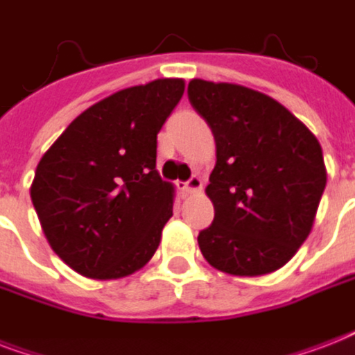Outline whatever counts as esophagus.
Returning a JSON list of instances; mask_svg holds the SVG:
<instances>
[{"label":"esophagus","instance_id":"34e87169","mask_svg":"<svg viewBox=\"0 0 355 355\" xmlns=\"http://www.w3.org/2000/svg\"><path fill=\"white\" fill-rule=\"evenodd\" d=\"M202 189V180L199 177H191L188 182L182 184V191L186 195H191V193H197Z\"/></svg>","mask_w":355,"mask_h":355}]
</instances>
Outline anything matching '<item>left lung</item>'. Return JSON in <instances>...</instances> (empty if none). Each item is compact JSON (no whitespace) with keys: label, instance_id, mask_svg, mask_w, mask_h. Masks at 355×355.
I'll use <instances>...</instances> for the list:
<instances>
[{"label":"left lung","instance_id":"8db88e82","mask_svg":"<svg viewBox=\"0 0 355 355\" xmlns=\"http://www.w3.org/2000/svg\"><path fill=\"white\" fill-rule=\"evenodd\" d=\"M188 97L216 138L206 188L216 217L199 232L200 252L228 275H269L313 227L326 188L319 139L284 105L245 86L193 79Z\"/></svg>","mask_w":355,"mask_h":355}]
</instances>
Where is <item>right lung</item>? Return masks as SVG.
Listing matches in <instances>:
<instances>
[{
	"instance_id": "add662e5",
	"label": "right lung",
	"mask_w": 355,
	"mask_h": 355,
	"mask_svg": "<svg viewBox=\"0 0 355 355\" xmlns=\"http://www.w3.org/2000/svg\"><path fill=\"white\" fill-rule=\"evenodd\" d=\"M182 94V79L116 92L38 162L31 200L51 248L79 275L116 280L156 252L175 193L156 171V136Z\"/></svg>"
}]
</instances>
